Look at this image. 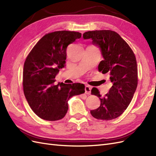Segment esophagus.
<instances>
[{
	"label": "esophagus",
	"instance_id": "34e87169",
	"mask_svg": "<svg viewBox=\"0 0 156 156\" xmlns=\"http://www.w3.org/2000/svg\"><path fill=\"white\" fill-rule=\"evenodd\" d=\"M85 93L87 94H90V91H91V87L86 85L85 87Z\"/></svg>",
	"mask_w": 156,
	"mask_h": 156
}]
</instances>
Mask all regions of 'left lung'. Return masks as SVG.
<instances>
[{"mask_svg": "<svg viewBox=\"0 0 156 156\" xmlns=\"http://www.w3.org/2000/svg\"><path fill=\"white\" fill-rule=\"evenodd\" d=\"M83 38L91 39L93 44L100 48L104 59L98 65V71L108 75L112 83L108 93L103 98L97 89L91 90V94L99 98L101 105L90 111V114L98 120L115 119L130 105L138 85L135 55L119 34L112 30L87 32L83 34Z\"/></svg>", "mask_w": 156, "mask_h": 156, "instance_id": "1", "label": "left lung"}]
</instances>
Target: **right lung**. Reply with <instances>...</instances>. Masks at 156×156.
<instances>
[{"instance_id": "1", "label": "right lung", "mask_w": 156, "mask_h": 156, "mask_svg": "<svg viewBox=\"0 0 156 156\" xmlns=\"http://www.w3.org/2000/svg\"><path fill=\"white\" fill-rule=\"evenodd\" d=\"M81 37V33L66 30L47 34L26 59L24 93L30 108L41 119L49 121L63 119L67 112L69 98L85 93V85L79 83L54 85L59 69L66 66L68 45Z\"/></svg>"}]
</instances>
